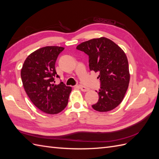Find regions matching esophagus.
<instances>
[{
	"label": "esophagus",
	"instance_id": "obj_1",
	"mask_svg": "<svg viewBox=\"0 0 159 159\" xmlns=\"http://www.w3.org/2000/svg\"><path fill=\"white\" fill-rule=\"evenodd\" d=\"M78 87L80 88V90H82V91H83V92H87V91L89 90V88H88L85 87V86H82V85H79Z\"/></svg>",
	"mask_w": 159,
	"mask_h": 159
}]
</instances>
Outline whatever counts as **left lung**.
<instances>
[{"instance_id":"1","label":"left lung","mask_w":159,"mask_h":159,"mask_svg":"<svg viewBox=\"0 0 159 159\" xmlns=\"http://www.w3.org/2000/svg\"><path fill=\"white\" fill-rule=\"evenodd\" d=\"M76 48L88 55L90 70L99 73V98L92 108L99 112L114 109L121 102L129 86V65L125 52L104 37L84 42Z\"/></svg>"}]
</instances>
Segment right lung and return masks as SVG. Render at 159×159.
Segmentation results:
<instances>
[{
    "label": "right lung",
    "instance_id": "1",
    "mask_svg": "<svg viewBox=\"0 0 159 159\" xmlns=\"http://www.w3.org/2000/svg\"><path fill=\"white\" fill-rule=\"evenodd\" d=\"M64 50L59 46L41 48L27 57L21 71L23 86L31 101L42 111L57 114L67 107L71 88L56 85L55 63Z\"/></svg>",
    "mask_w": 159,
    "mask_h": 159
}]
</instances>
